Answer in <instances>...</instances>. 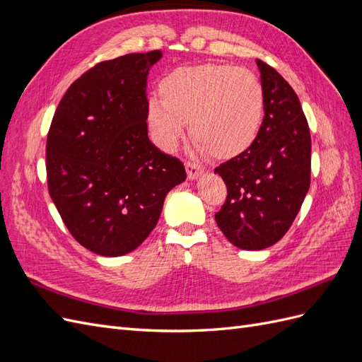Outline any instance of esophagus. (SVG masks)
Wrapping results in <instances>:
<instances>
[{"mask_svg":"<svg viewBox=\"0 0 362 362\" xmlns=\"http://www.w3.org/2000/svg\"><path fill=\"white\" fill-rule=\"evenodd\" d=\"M185 170H187L189 180H196L204 172V169L199 166V164L193 161H185Z\"/></svg>","mask_w":362,"mask_h":362,"instance_id":"esophagus-1","label":"esophagus"}]
</instances>
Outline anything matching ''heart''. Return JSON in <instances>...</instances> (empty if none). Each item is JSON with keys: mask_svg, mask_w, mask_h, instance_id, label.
<instances>
[{"mask_svg": "<svg viewBox=\"0 0 362 362\" xmlns=\"http://www.w3.org/2000/svg\"><path fill=\"white\" fill-rule=\"evenodd\" d=\"M158 95L146 105V122L164 151L177 149L189 124L201 151L233 158L254 144L264 117L258 76L228 64L173 69L158 83Z\"/></svg>", "mask_w": 362, "mask_h": 362, "instance_id": "1", "label": "heart"}]
</instances>
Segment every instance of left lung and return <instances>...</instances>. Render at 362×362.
Listing matches in <instances>:
<instances>
[{
	"label": "left lung",
	"mask_w": 362,
	"mask_h": 362,
	"mask_svg": "<svg viewBox=\"0 0 362 362\" xmlns=\"http://www.w3.org/2000/svg\"><path fill=\"white\" fill-rule=\"evenodd\" d=\"M264 90V119L254 144L214 169L228 196L214 214L234 246L266 249L286 235L310 189L311 134L291 86L257 60Z\"/></svg>",
	"instance_id": "left-lung-1"
}]
</instances>
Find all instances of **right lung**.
I'll return each mask as SVG.
<instances>
[{
	"mask_svg": "<svg viewBox=\"0 0 362 362\" xmlns=\"http://www.w3.org/2000/svg\"><path fill=\"white\" fill-rule=\"evenodd\" d=\"M161 51L98 63L75 80L47 139L49 196L72 237L103 257L134 250L156 228L182 161L148 137L146 78Z\"/></svg>",
	"mask_w": 362,
	"mask_h": 362,
	"instance_id": "add662e5",
	"label": "right lung"
}]
</instances>
